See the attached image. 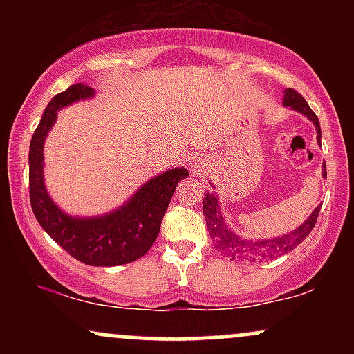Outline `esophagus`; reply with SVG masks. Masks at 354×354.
<instances>
[{
    "mask_svg": "<svg viewBox=\"0 0 354 354\" xmlns=\"http://www.w3.org/2000/svg\"><path fill=\"white\" fill-rule=\"evenodd\" d=\"M191 168H193L194 173H200L201 169H205V166H203L200 163V160H198V161H194V163H191Z\"/></svg>",
    "mask_w": 354,
    "mask_h": 354,
    "instance_id": "1",
    "label": "esophagus"
}]
</instances>
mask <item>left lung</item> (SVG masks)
I'll return each instance as SVG.
<instances>
[{"mask_svg": "<svg viewBox=\"0 0 354 354\" xmlns=\"http://www.w3.org/2000/svg\"><path fill=\"white\" fill-rule=\"evenodd\" d=\"M284 106L301 113L308 120L315 124L316 135H318V143L321 140V128L318 116L313 113L308 106L306 100L295 89L288 88L284 91L283 98ZM323 178H326V165L323 163ZM214 188V186H213ZM321 206H316L310 218L303 223L301 226L291 231V233L283 234V236L268 238V239H246L238 236L234 231L230 230L228 223L223 218L221 208H219V200L216 191H206L203 198V214L206 219V228L209 231V236L213 245L221 254L228 256L233 261H265V259H274L278 256L293 251L299 243L303 241L311 230L315 228L316 219H318Z\"/></svg>", "mask_w": 354, "mask_h": 354, "instance_id": "8db88e82", "label": "left lung"}]
</instances>
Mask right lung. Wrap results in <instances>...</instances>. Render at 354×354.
<instances>
[{"mask_svg": "<svg viewBox=\"0 0 354 354\" xmlns=\"http://www.w3.org/2000/svg\"><path fill=\"white\" fill-rule=\"evenodd\" d=\"M95 96L84 83L71 84L48 103L30 145V201L41 228L73 258L89 266H120L140 259L160 234V226L178 183L188 169L173 168L146 181L120 208L101 216L64 213L51 200L43 178V146L61 108Z\"/></svg>", "mask_w": 354, "mask_h": 354, "instance_id": "right-lung-1", "label": "right lung"}]
</instances>
